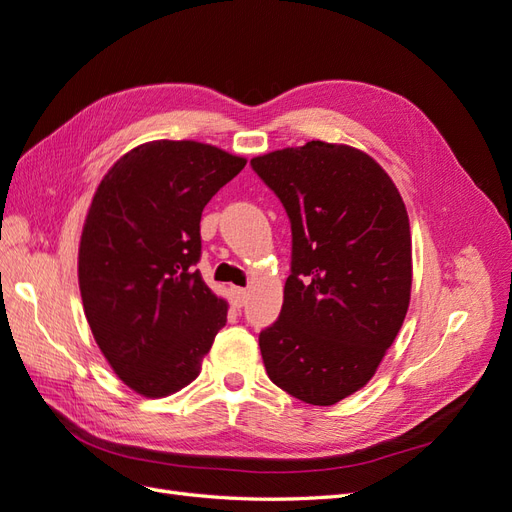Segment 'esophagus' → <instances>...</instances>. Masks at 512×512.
Wrapping results in <instances>:
<instances>
[{
  "instance_id": "34e87169",
  "label": "esophagus",
  "mask_w": 512,
  "mask_h": 512,
  "mask_svg": "<svg viewBox=\"0 0 512 512\" xmlns=\"http://www.w3.org/2000/svg\"><path fill=\"white\" fill-rule=\"evenodd\" d=\"M230 301L235 307H243L245 301H247V292L245 288H239V286H230Z\"/></svg>"
}]
</instances>
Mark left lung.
I'll return each instance as SVG.
<instances>
[{
  "mask_svg": "<svg viewBox=\"0 0 512 512\" xmlns=\"http://www.w3.org/2000/svg\"><path fill=\"white\" fill-rule=\"evenodd\" d=\"M292 230L280 318L258 335L273 384L312 406L365 386L404 324L412 241L395 183L367 153L312 141L254 158Z\"/></svg>",
  "mask_w": 512,
  "mask_h": 512,
  "instance_id": "8db88e82",
  "label": "left lung"
}]
</instances>
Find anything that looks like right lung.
I'll return each instance as SVG.
<instances>
[{"instance_id": "obj_1", "label": "right lung", "mask_w": 512, "mask_h": 512, "mask_svg": "<svg viewBox=\"0 0 512 512\" xmlns=\"http://www.w3.org/2000/svg\"><path fill=\"white\" fill-rule=\"evenodd\" d=\"M243 166L211 145L153 141L98 185L79 247L81 297L96 344L136 393L190 384L226 324V301L196 269L200 215Z\"/></svg>"}]
</instances>
